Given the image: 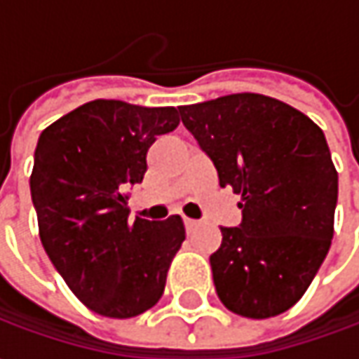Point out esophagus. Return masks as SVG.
<instances>
[{"label": "esophagus", "instance_id": "34e87169", "mask_svg": "<svg viewBox=\"0 0 359 359\" xmlns=\"http://www.w3.org/2000/svg\"><path fill=\"white\" fill-rule=\"evenodd\" d=\"M184 226H186V231L187 233H191L194 229H198L200 228V222H196V219H184Z\"/></svg>", "mask_w": 359, "mask_h": 359}]
</instances>
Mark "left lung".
Listing matches in <instances>:
<instances>
[{"mask_svg":"<svg viewBox=\"0 0 359 359\" xmlns=\"http://www.w3.org/2000/svg\"><path fill=\"white\" fill-rule=\"evenodd\" d=\"M177 109L219 186L241 196V224L222 228L210 255L217 296L243 318L283 313L306 294L334 238L338 172L324 131L259 93Z\"/></svg>","mask_w":359,"mask_h":359,"instance_id":"1","label":"left lung"}]
</instances>
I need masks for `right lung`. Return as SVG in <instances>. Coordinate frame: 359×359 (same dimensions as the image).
Listing matches in <instances>:
<instances>
[{
    "label": "right lung",
    "mask_w": 359,
    "mask_h": 359,
    "mask_svg": "<svg viewBox=\"0 0 359 359\" xmlns=\"http://www.w3.org/2000/svg\"><path fill=\"white\" fill-rule=\"evenodd\" d=\"M177 123L175 107L95 100L37 140L29 187L39 238L69 290L100 316L154 308L186 240L180 215L130 222L126 196L144 180L149 145Z\"/></svg>",
    "instance_id": "obj_1"
}]
</instances>
